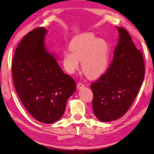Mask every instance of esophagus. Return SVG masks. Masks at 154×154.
I'll return each mask as SVG.
<instances>
[{
    "mask_svg": "<svg viewBox=\"0 0 154 154\" xmlns=\"http://www.w3.org/2000/svg\"><path fill=\"white\" fill-rule=\"evenodd\" d=\"M83 87H84V85H83L82 83H81V82L78 83V84H77V88H78V89L80 90V89H82V88H83Z\"/></svg>",
    "mask_w": 154,
    "mask_h": 154,
    "instance_id": "1",
    "label": "esophagus"
}]
</instances>
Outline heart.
I'll list each match as a JSON object with an SVG mask.
<instances>
[{
  "mask_svg": "<svg viewBox=\"0 0 154 154\" xmlns=\"http://www.w3.org/2000/svg\"><path fill=\"white\" fill-rule=\"evenodd\" d=\"M71 51L63 56L66 71L73 73L82 62V71L88 77L96 78L105 73L108 69L111 49L105 40L98 38L92 33H83L72 39L69 45Z\"/></svg>",
  "mask_w": 154,
  "mask_h": 154,
  "instance_id": "heart-1",
  "label": "heart"
}]
</instances>
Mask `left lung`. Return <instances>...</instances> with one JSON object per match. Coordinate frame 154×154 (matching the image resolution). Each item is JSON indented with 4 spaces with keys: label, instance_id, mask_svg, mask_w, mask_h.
<instances>
[{
    "label": "left lung",
    "instance_id": "1",
    "mask_svg": "<svg viewBox=\"0 0 154 154\" xmlns=\"http://www.w3.org/2000/svg\"><path fill=\"white\" fill-rule=\"evenodd\" d=\"M117 28L119 41L110 66L90 85L94 113L103 122L116 120L126 113L144 79L141 51L137 49L126 29Z\"/></svg>",
    "mask_w": 154,
    "mask_h": 154
}]
</instances>
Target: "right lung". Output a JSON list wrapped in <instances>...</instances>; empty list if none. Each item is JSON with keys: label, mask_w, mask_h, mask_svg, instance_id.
Segmentation results:
<instances>
[{"label": "right lung", "mask_w": 154, "mask_h": 154, "mask_svg": "<svg viewBox=\"0 0 154 154\" xmlns=\"http://www.w3.org/2000/svg\"><path fill=\"white\" fill-rule=\"evenodd\" d=\"M47 30L38 27L20 41L12 62V75L18 96L36 120L52 124L63 116L76 83L64 74L45 46Z\"/></svg>", "instance_id": "1"}]
</instances>
